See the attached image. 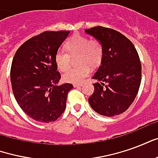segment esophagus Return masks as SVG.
I'll list each match as a JSON object with an SVG mask.
<instances>
[{"label": "esophagus", "mask_w": 158, "mask_h": 158, "mask_svg": "<svg viewBox=\"0 0 158 158\" xmlns=\"http://www.w3.org/2000/svg\"><path fill=\"white\" fill-rule=\"evenodd\" d=\"M83 85L82 84H74L73 85V87H75V88H79V87H81Z\"/></svg>", "instance_id": "1"}]
</instances>
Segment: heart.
I'll return each mask as SVG.
<instances>
[{"instance_id": "heart-1", "label": "heart", "mask_w": 158, "mask_h": 158, "mask_svg": "<svg viewBox=\"0 0 158 158\" xmlns=\"http://www.w3.org/2000/svg\"><path fill=\"white\" fill-rule=\"evenodd\" d=\"M65 52L58 51L56 52L54 61L60 71H65L70 65V56L78 55L77 64L75 68L68 69L62 79L69 83H81L89 75L90 67L95 68L102 62L103 57V45L96 39L89 40L88 37L80 35H73L64 44Z\"/></svg>"}]
</instances>
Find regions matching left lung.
<instances>
[{
  "mask_svg": "<svg viewBox=\"0 0 158 158\" xmlns=\"http://www.w3.org/2000/svg\"><path fill=\"white\" fill-rule=\"evenodd\" d=\"M103 45L101 66L92 79L94 92L89 97L93 110L113 117L128 109L139 91L141 63L133 43L118 31L102 26L85 29Z\"/></svg>",
  "mask_w": 158,
  "mask_h": 158,
  "instance_id": "8db88e82",
  "label": "left lung"
}]
</instances>
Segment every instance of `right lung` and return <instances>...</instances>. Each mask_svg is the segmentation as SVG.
<instances>
[{
	"label": "right lung",
	"mask_w": 158,
	"mask_h": 158,
	"mask_svg": "<svg viewBox=\"0 0 158 158\" xmlns=\"http://www.w3.org/2000/svg\"><path fill=\"white\" fill-rule=\"evenodd\" d=\"M69 31H45L28 40L12 59L11 83L19 106L35 121H56L66 108L71 84L57 85L61 74L54 61L56 52Z\"/></svg>",
	"instance_id": "obj_1"
}]
</instances>
